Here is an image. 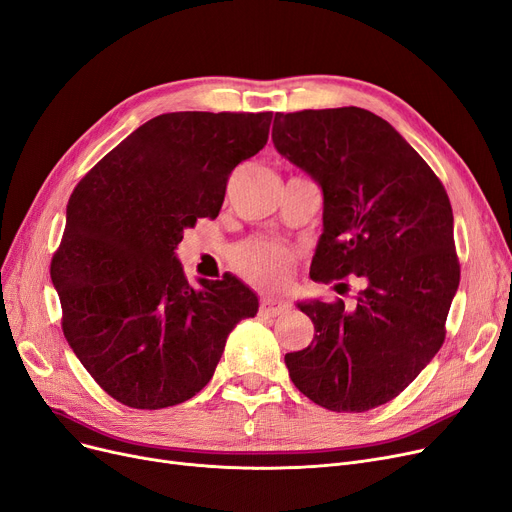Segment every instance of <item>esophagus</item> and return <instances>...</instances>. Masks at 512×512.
Masks as SVG:
<instances>
[{"instance_id": "1", "label": "esophagus", "mask_w": 512, "mask_h": 512, "mask_svg": "<svg viewBox=\"0 0 512 512\" xmlns=\"http://www.w3.org/2000/svg\"><path fill=\"white\" fill-rule=\"evenodd\" d=\"M286 309H288V305L276 303L272 299H261L259 301V316H265V318H276V316L284 314Z\"/></svg>"}]
</instances>
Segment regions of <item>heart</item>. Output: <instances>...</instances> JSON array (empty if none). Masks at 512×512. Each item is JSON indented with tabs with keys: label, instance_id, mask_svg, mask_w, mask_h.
Listing matches in <instances>:
<instances>
[{
	"label": "heart",
	"instance_id": "1",
	"mask_svg": "<svg viewBox=\"0 0 512 512\" xmlns=\"http://www.w3.org/2000/svg\"><path fill=\"white\" fill-rule=\"evenodd\" d=\"M232 270L261 291H276L291 278L297 255L274 240H249L230 253Z\"/></svg>",
	"mask_w": 512,
	"mask_h": 512
}]
</instances>
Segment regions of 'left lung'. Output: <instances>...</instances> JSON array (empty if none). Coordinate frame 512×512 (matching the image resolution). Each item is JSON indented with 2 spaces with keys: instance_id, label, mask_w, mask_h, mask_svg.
Wrapping results in <instances>:
<instances>
[{
  "instance_id": "8db88e82",
  "label": "left lung",
  "mask_w": 512,
  "mask_h": 512,
  "mask_svg": "<svg viewBox=\"0 0 512 512\" xmlns=\"http://www.w3.org/2000/svg\"><path fill=\"white\" fill-rule=\"evenodd\" d=\"M272 140L324 192L311 280L366 284L353 309L299 303L316 335L284 355L288 374L326 410L383 406L446 341L460 282L448 192L385 119L358 106L276 113Z\"/></svg>"
}]
</instances>
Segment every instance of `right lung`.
Masks as SVG:
<instances>
[{"mask_svg":"<svg viewBox=\"0 0 512 512\" xmlns=\"http://www.w3.org/2000/svg\"><path fill=\"white\" fill-rule=\"evenodd\" d=\"M272 119L159 115L75 186L50 274L66 341L117 402L161 410L194 397L232 328L257 314L230 274L190 286L175 247L198 217H217L230 173L268 144Z\"/></svg>","mask_w":512,"mask_h":512,"instance_id":"right-lung-1","label":"right lung"}]
</instances>
